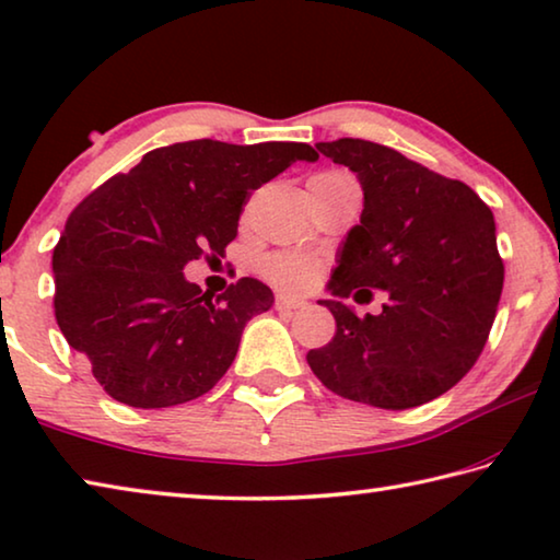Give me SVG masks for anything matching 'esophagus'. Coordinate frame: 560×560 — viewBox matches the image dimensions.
I'll use <instances>...</instances> for the list:
<instances>
[{
    "label": "esophagus",
    "mask_w": 560,
    "mask_h": 560,
    "mask_svg": "<svg viewBox=\"0 0 560 560\" xmlns=\"http://www.w3.org/2000/svg\"><path fill=\"white\" fill-rule=\"evenodd\" d=\"M275 305H278L280 310H300V307H305L307 303L303 298H295V295H278Z\"/></svg>",
    "instance_id": "obj_1"
}]
</instances>
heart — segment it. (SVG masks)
<instances>
[{"label": "heart", "instance_id": "obj_1", "mask_svg": "<svg viewBox=\"0 0 560 560\" xmlns=\"http://www.w3.org/2000/svg\"><path fill=\"white\" fill-rule=\"evenodd\" d=\"M342 179H350L342 172H317L307 179L310 190H317V187H328L335 183H342ZM265 275L275 282V285L288 288V290H307L313 288L317 278H320V262L315 257L303 255V253H278L265 260Z\"/></svg>", "mask_w": 560, "mask_h": 560}]
</instances>
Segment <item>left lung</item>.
I'll return each mask as SVG.
<instances>
[{
    "label": "left lung",
    "instance_id": "obj_1",
    "mask_svg": "<svg viewBox=\"0 0 560 560\" xmlns=\"http://www.w3.org/2000/svg\"><path fill=\"white\" fill-rule=\"evenodd\" d=\"M363 187L360 225L348 232L320 300L335 338L307 352V365L340 398L385 410L423 406L451 390L493 328L503 260L488 205L460 179H448L385 144L342 137L317 142ZM385 289L381 316L358 318L341 303Z\"/></svg>",
    "mask_w": 560,
    "mask_h": 560
}]
</instances>
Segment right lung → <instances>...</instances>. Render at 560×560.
<instances>
[{"mask_svg": "<svg viewBox=\"0 0 560 560\" xmlns=\"http://www.w3.org/2000/svg\"><path fill=\"white\" fill-rule=\"evenodd\" d=\"M298 160L315 162L317 152L305 142H177L77 205L51 255L55 317L107 395L170 408L228 373L272 290L240 278L214 298L183 270L225 255L250 192Z\"/></svg>", "mask_w": 560, "mask_h": 560, "instance_id": "obj_1", "label": "right lung"}]
</instances>
